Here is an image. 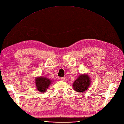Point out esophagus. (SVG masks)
<instances>
[{"label": "esophagus", "mask_w": 124, "mask_h": 124, "mask_svg": "<svg viewBox=\"0 0 124 124\" xmlns=\"http://www.w3.org/2000/svg\"><path fill=\"white\" fill-rule=\"evenodd\" d=\"M61 80L62 81H64L65 80V77H62L61 78Z\"/></svg>", "instance_id": "1"}]
</instances>
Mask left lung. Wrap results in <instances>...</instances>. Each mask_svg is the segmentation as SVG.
I'll use <instances>...</instances> for the list:
<instances>
[{"instance_id":"left-lung-1","label":"left lung","mask_w":124,"mask_h":124,"mask_svg":"<svg viewBox=\"0 0 124 124\" xmlns=\"http://www.w3.org/2000/svg\"><path fill=\"white\" fill-rule=\"evenodd\" d=\"M91 84V79L90 77L87 74H81L78 76L73 83L72 87L75 91L78 93H83L86 92L89 88Z\"/></svg>"}]
</instances>
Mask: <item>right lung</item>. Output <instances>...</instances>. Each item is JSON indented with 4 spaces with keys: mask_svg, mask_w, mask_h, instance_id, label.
Returning <instances> with one entry per match:
<instances>
[{
    "mask_svg": "<svg viewBox=\"0 0 124 124\" xmlns=\"http://www.w3.org/2000/svg\"><path fill=\"white\" fill-rule=\"evenodd\" d=\"M35 84L38 91L42 93H44L48 89L49 85L52 84L53 81L45 77H36L35 79Z\"/></svg>",
    "mask_w": 124,
    "mask_h": 124,
    "instance_id": "1",
    "label": "right lung"
}]
</instances>
